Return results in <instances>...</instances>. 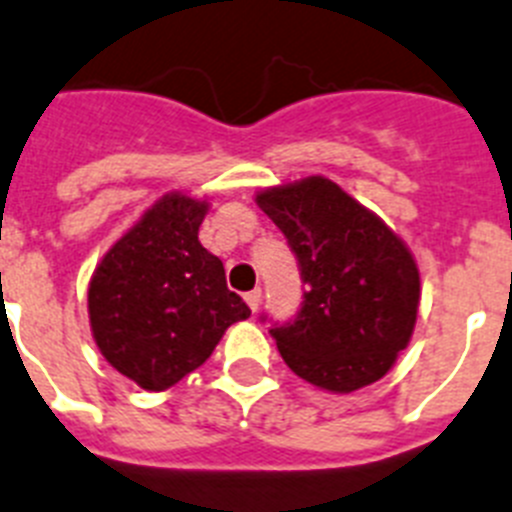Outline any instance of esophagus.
I'll list each match as a JSON object with an SVG mask.
<instances>
[{"mask_svg":"<svg viewBox=\"0 0 512 512\" xmlns=\"http://www.w3.org/2000/svg\"><path fill=\"white\" fill-rule=\"evenodd\" d=\"M244 301H247V306H250L252 311H257V306H260V301H262L260 288H255V291H250V293H244Z\"/></svg>","mask_w":512,"mask_h":512,"instance_id":"obj_1","label":"esophagus"}]
</instances>
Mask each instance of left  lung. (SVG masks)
Listing matches in <instances>:
<instances>
[{"label":"left lung","mask_w":512,"mask_h":512,"mask_svg":"<svg viewBox=\"0 0 512 512\" xmlns=\"http://www.w3.org/2000/svg\"><path fill=\"white\" fill-rule=\"evenodd\" d=\"M255 201L286 234L306 283L296 319L270 330L286 366L335 394L386 376L420 306L410 247L330 177L275 185Z\"/></svg>","instance_id":"left-lung-1"}]
</instances>
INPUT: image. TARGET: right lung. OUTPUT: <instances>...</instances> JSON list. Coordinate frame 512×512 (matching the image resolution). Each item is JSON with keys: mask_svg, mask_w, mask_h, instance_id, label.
<instances>
[{"mask_svg": "<svg viewBox=\"0 0 512 512\" xmlns=\"http://www.w3.org/2000/svg\"><path fill=\"white\" fill-rule=\"evenodd\" d=\"M208 201L167 193L97 262L87 291L102 358L146 391L175 386L250 317L224 265L198 242Z\"/></svg>", "mask_w": 512, "mask_h": 512, "instance_id": "obj_1", "label": "right lung"}]
</instances>
